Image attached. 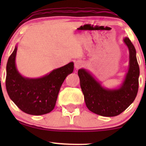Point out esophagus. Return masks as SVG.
Returning <instances> with one entry per match:
<instances>
[{
    "label": "esophagus",
    "mask_w": 146,
    "mask_h": 146,
    "mask_svg": "<svg viewBox=\"0 0 146 146\" xmlns=\"http://www.w3.org/2000/svg\"><path fill=\"white\" fill-rule=\"evenodd\" d=\"M82 65H83L82 61H81V60H77V61H75V68H76V69H78V68H80L82 66Z\"/></svg>",
    "instance_id": "34e87169"
}]
</instances>
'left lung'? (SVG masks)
I'll return each mask as SVG.
<instances>
[{
    "label": "left lung",
    "instance_id": "obj_1",
    "mask_svg": "<svg viewBox=\"0 0 146 146\" xmlns=\"http://www.w3.org/2000/svg\"><path fill=\"white\" fill-rule=\"evenodd\" d=\"M129 51L128 70L122 83L115 88L104 86L88 70H78L80 86L86 107L90 111L104 117L121 114L134 102L139 88V66L136 49L128 38L123 39Z\"/></svg>",
    "mask_w": 146,
    "mask_h": 146
}]
</instances>
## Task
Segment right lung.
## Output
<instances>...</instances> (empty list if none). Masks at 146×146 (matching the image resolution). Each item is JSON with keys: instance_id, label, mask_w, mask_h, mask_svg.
I'll return each mask as SVG.
<instances>
[{"instance_id": "1", "label": "right lung", "mask_w": 146, "mask_h": 146, "mask_svg": "<svg viewBox=\"0 0 146 146\" xmlns=\"http://www.w3.org/2000/svg\"><path fill=\"white\" fill-rule=\"evenodd\" d=\"M17 48L16 44L6 67V89L10 99L25 113L42 115L50 113L56 106L65 78L73 73L74 63L71 62L40 78H26L16 66Z\"/></svg>"}]
</instances>
